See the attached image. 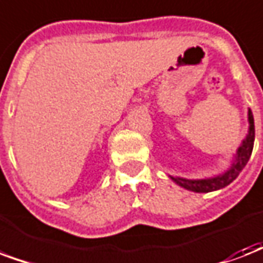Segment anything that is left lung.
Here are the masks:
<instances>
[{
	"label": "left lung",
	"mask_w": 263,
	"mask_h": 263,
	"mask_svg": "<svg viewBox=\"0 0 263 263\" xmlns=\"http://www.w3.org/2000/svg\"><path fill=\"white\" fill-rule=\"evenodd\" d=\"M254 140H255V125H254V116H252L251 109H248V132L246 138L241 142L236 150V154L233 156V160L230 161V167L223 171L219 175L211 176V178H203V179H186L180 176H172L171 178L176 185L183 187L190 192L196 193H208V192H215V190L223 189L228 185H230L238 174L243 171L246 164L251 157L252 147H254Z\"/></svg>",
	"instance_id": "left-lung-1"
}]
</instances>
